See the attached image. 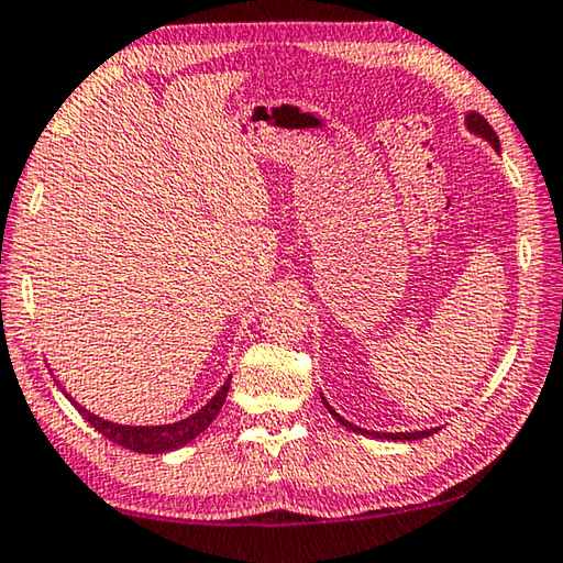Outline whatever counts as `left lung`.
Listing matches in <instances>:
<instances>
[{
	"label": "left lung",
	"instance_id": "1",
	"mask_svg": "<svg viewBox=\"0 0 563 563\" xmlns=\"http://www.w3.org/2000/svg\"><path fill=\"white\" fill-rule=\"evenodd\" d=\"M465 125L473 133H477V136L481 139H485L488 141V144L496 148V151H500V141H498V136H496V131H493V125L483 119L481 113H467V119H465ZM323 399V405H325V409H329V412L339 419V422L346 427V430H351V432H358V434H368V438H376V440H422V438H430L432 432H438V430H422V432H368V430H362V427H356V424H351V422H346V419H343L339 412H335V409L329 405V401H325V397H321Z\"/></svg>",
	"mask_w": 563,
	"mask_h": 563
}]
</instances>
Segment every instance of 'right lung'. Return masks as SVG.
Instances as JSON below:
<instances>
[{"instance_id":"obj_1","label":"right lung","mask_w":563,"mask_h":563,"mask_svg":"<svg viewBox=\"0 0 563 563\" xmlns=\"http://www.w3.org/2000/svg\"><path fill=\"white\" fill-rule=\"evenodd\" d=\"M230 379H232V376H230ZM230 379L222 384L220 391H217L214 397L209 399L197 415L181 419V422L158 424V427H131V424L108 422V419H100L96 415H90L86 407H80L78 401H73L70 397H67V394H65V397L70 399L75 407H78V412L82 415V419L90 422V427H96V430L103 434L106 440L121 444V448H125V450L144 452V455H158V452H172L176 448H181V444L191 442L197 438V434H201L209 424H212V419L220 415L224 399H228Z\"/></svg>"}]
</instances>
